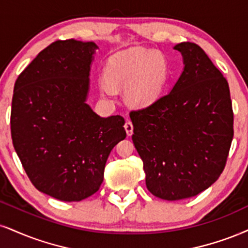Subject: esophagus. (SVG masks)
<instances>
[{
  "mask_svg": "<svg viewBox=\"0 0 248 248\" xmlns=\"http://www.w3.org/2000/svg\"><path fill=\"white\" fill-rule=\"evenodd\" d=\"M124 127H125V131H126L127 136H129V137L132 136V133H133V124H132V122L127 121L126 123H125Z\"/></svg>",
  "mask_w": 248,
  "mask_h": 248,
  "instance_id": "34e87169",
  "label": "esophagus"
}]
</instances>
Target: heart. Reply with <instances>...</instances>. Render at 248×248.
Segmentation results:
<instances>
[{
	"label": "heart",
	"mask_w": 248,
	"mask_h": 248,
	"mask_svg": "<svg viewBox=\"0 0 248 248\" xmlns=\"http://www.w3.org/2000/svg\"><path fill=\"white\" fill-rule=\"evenodd\" d=\"M100 82L103 96L112 97L115 90H125L132 105L145 107L158 99L169 76L167 60L160 51L132 48L112 55L107 61Z\"/></svg>",
	"instance_id": "obj_1"
}]
</instances>
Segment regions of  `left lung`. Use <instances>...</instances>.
<instances>
[{
  "label": "left lung",
  "instance_id": "1",
  "mask_svg": "<svg viewBox=\"0 0 248 248\" xmlns=\"http://www.w3.org/2000/svg\"><path fill=\"white\" fill-rule=\"evenodd\" d=\"M175 49L185 68L172 90L130 112L146 186L168 201L195 197L212 186L224 170L233 138L227 79L198 45L182 42Z\"/></svg>",
  "mask_w": 248,
  "mask_h": 248
}]
</instances>
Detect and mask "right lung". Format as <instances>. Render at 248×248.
I'll list each match as a JSON object with an SVG mask.
<instances>
[{"label":"right lung","mask_w":248,"mask_h":248,"mask_svg":"<svg viewBox=\"0 0 248 248\" xmlns=\"http://www.w3.org/2000/svg\"><path fill=\"white\" fill-rule=\"evenodd\" d=\"M96 48L94 42L57 40L15 82V151L32 184L61 201L96 193L110 152L126 138L122 116L102 118L85 102Z\"/></svg>","instance_id":"add662e5"}]
</instances>
